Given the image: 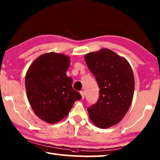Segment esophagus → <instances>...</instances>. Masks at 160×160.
<instances>
[{
    "mask_svg": "<svg viewBox=\"0 0 160 160\" xmlns=\"http://www.w3.org/2000/svg\"><path fill=\"white\" fill-rule=\"evenodd\" d=\"M80 94H81V95H82V99H84V97H85V94H84V92H83V91H82V92H80Z\"/></svg>",
    "mask_w": 160,
    "mask_h": 160,
    "instance_id": "esophagus-1",
    "label": "esophagus"
}]
</instances>
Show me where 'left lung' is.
Instances as JSON below:
<instances>
[{"label":"left lung","mask_w":160,"mask_h":160,"mask_svg":"<svg viewBox=\"0 0 160 160\" xmlns=\"http://www.w3.org/2000/svg\"><path fill=\"white\" fill-rule=\"evenodd\" d=\"M84 59L99 88L97 103L87 108L89 119L98 128H110L130 108L135 86L133 70L125 58L107 48L87 53Z\"/></svg>","instance_id":"obj_1"}]
</instances>
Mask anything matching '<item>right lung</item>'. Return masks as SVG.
Wrapping results in <instances>:
<instances>
[{
	"mask_svg": "<svg viewBox=\"0 0 160 160\" xmlns=\"http://www.w3.org/2000/svg\"><path fill=\"white\" fill-rule=\"evenodd\" d=\"M70 58L57 52L41 55L29 67L25 76L27 98L34 112L48 123H57L69 113L79 92L66 75Z\"/></svg>",
	"mask_w": 160,
	"mask_h": 160,
	"instance_id": "obj_1",
	"label": "right lung"
}]
</instances>
